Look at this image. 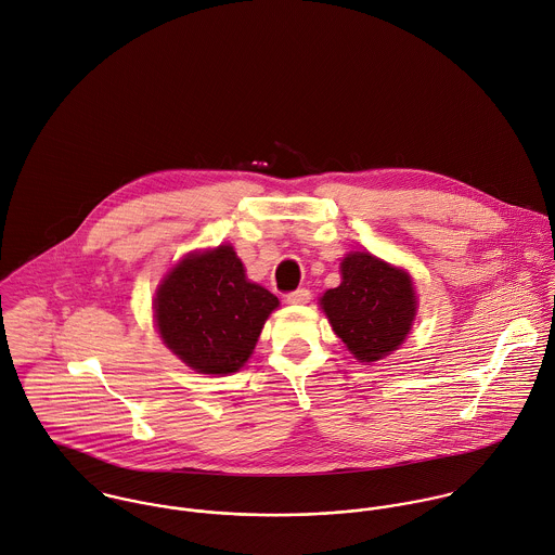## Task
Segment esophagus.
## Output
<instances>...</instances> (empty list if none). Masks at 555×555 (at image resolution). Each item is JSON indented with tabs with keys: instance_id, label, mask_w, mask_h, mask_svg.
I'll return each mask as SVG.
<instances>
[{
	"instance_id": "1",
	"label": "esophagus",
	"mask_w": 555,
	"mask_h": 555,
	"mask_svg": "<svg viewBox=\"0 0 555 555\" xmlns=\"http://www.w3.org/2000/svg\"><path fill=\"white\" fill-rule=\"evenodd\" d=\"M310 299H312V295H310L308 288H297L295 293H288V295H286V301H288L291 306H304V304H308Z\"/></svg>"
}]
</instances>
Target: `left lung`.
<instances>
[{"label":"left lung","instance_id":"obj_1","mask_svg":"<svg viewBox=\"0 0 555 555\" xmlns=\"http://www.w3.org/2000/svg\"><path fill=\"white\" fill-rule=\"evenodd\" d=\"M340 273V286L321 297V308L353 358L378 362L411 332L417 310L411 275L369 251L347 254Z\"/></svg>","mask_w":555,"mask_h":555}]
</instances>
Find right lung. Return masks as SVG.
<instances>
[{
	"label": "right lung",
	"mask_w": 555,
	"mask_h": 555,
	"mask_svg": "<svg viewBox=\"0 0 555 555\" xmlns=\"http://www.w3.org/2000/svg\"><path fill=\"white\" fill-rule=\"evenodd\" d=\"M278 306L273 293L247 280L232 245L186 254L153 301L164 345L189 369L219 376L249 360Z\"/></svg>",
	"instance_id": "obj_1"
}]
</instances>
